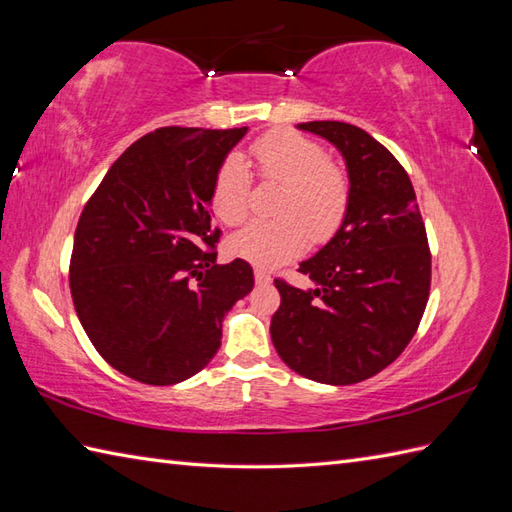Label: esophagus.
Returning <instances> with one entry per match:
<instances>
[{
	"instance_id": "34e87169",
	"label": "esophagus",
	"mask_w": 512,
	"mask_h": 512,
	"mask_svg": "<svg viewBox=\"0 0 512 512\" xmlns=\"http://www.w3.org/2000/svg\"><path fill=\"white\" fill-rule=\"evenodd\" d=\"M255 281L259 286H268V284H273V277H270L268 273H264V270H255Z\"/></svg>"
}]
</instances>
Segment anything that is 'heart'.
Listing matches in <instances>:
<instances>
[{
	"label": "heart",
	"mask_w": 512,
	"mask_h": 512,
	"mask_svg": "<svg viewBox=\"0 0 512 512\" xmlns=\"http://www.w3.org/2000/svg\"><path fill=\"white\" fill-rule=\"evenodd\" d=\"M259 178L281 184L275 206L279 220L248 224L228 237L226 250L257 268H275L295 259L312 242L336 233L350 206V180L328 162L325 149L295 132H273L250 149ZM250 173L246 162L228 158L217 173L211 206L224 224H239L248 215Z\"/></svg>",
	"instance_id": "obj_1"
}]
</instances>
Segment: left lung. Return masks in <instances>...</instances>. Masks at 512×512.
I'll return each mask as SVG.
<instances>
[{"label":"left lung","instance_id":"8db88e82","mask_svg":"<svg viewBox=\"0 0 512 512\" xmlns=\"http://www.w3.org/2000/svg\"><path fill=\"white\" fill-rule=\"evenodd\" d=\"M297 129L339 151L350 206L330 242L299 264L314 286L275 281L281 306L270 336L292 372L354 385L394 363L418 330L431 286L427 231L407 171L365 129L339 121Z\"/></svg>","mask_w":512,"mask_h":512}]
</instances>
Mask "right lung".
Returning <instances> with one entry per match:
<instances>
[{"instance_id":"obj_1","label":"right lung","mask_w":512,"mask_h":512,"mask_svg":"<svg viewBox=\"0 0 512 512\" xmlns=\"http://www.w3.org/2000/svg\"><path fill=\"white\" fill-rule=\"evenodd\" d=\"M248 127H162L105 173L74 233V310L107 363L176 385L211 363L222 323L255 286L244 259L217 266L211 193Z\"/></svg>"}]
</instances>
